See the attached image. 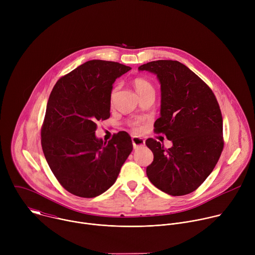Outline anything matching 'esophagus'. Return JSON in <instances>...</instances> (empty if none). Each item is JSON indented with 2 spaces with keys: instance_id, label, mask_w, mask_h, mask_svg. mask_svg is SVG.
<instances>
[{
  "instance_id": "esophagus-1",
  "label": "esophagus",
  "mask_w": 255,
  "mask_h": 255,
  "mask_svg": "<svg viewBox=\"0 0 255 255\" xmlns=\"http://www.w3.org/2000/svg\"><path fill=\"white\" fill-rule=\"evenodd\" d=\"M132 144H133L134 149H136V148L144 146L145 140L143 138H140V137H132Z\"/></svg>"
}]
</instances>
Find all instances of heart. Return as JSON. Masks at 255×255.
I'll list each match as a JSON object with an SVG mask.
<instances>
[{"mask_svg": "<svg viewBox=\"0 0 255 255\" xmlns=\"http://www.w3.org/2000/svg\"><path fill=\"white\" fill-rule=\"evenodd\" d=\"M133 85H134V87H135V89H136V91H137L138 94H141V93H143V92H145V91L153 89V88H152V85H151L147 80L142 79V78H137V79H135L134 82H133ZM115 93H116V89H114V90L112 91V95H111L112 100H113V98H114V96H115ZM131 128H132L135 132H140V131L142 130V128H141V126H140V124H139L138 122H133V123H131Z\"/></svg>", "mask_w": 255, "mask_h": 255, "instance_id": "heart-1", "label": "heart"}]
</instances>
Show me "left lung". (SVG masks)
<instances>
[{
    "label": "left lung",
    "instance_id": "8db88e82",
    "mask_svg": "<svg viewBox=\"0 0 255 255\" xmlns=\"http://www.w3.org/2000/svg\"><path fill=\"white\" fill-rule=\"evenodd\" d=\"M138 69L153 72L160 82V117L154 131L172 142V147L165 148L153 138L146 140L153 153L146 174L170 196L188 195L204 183L222 153L220 106L210 87L179 61H150Z\"/></svg>",
    "mask_w": 255,
    "mask_h": 255
}]
</instances>
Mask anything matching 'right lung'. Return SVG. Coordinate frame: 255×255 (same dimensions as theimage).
I'll return each instance as SVG.
<instances>
[{
    "instance_id": "add662e5",
    "label": "right lung",
    "mask_w": 255,
    "mask_h": 255,
    "mask_svg": "<svg viewBox=\"0 0 255 255\" xmlns=\"http://www.w3.org/2000/svg\"><path fill=\"white\" fill-rule=\"evenodd\" d=\"M131 68L94 59L60 78L49 96L41 146L58 183L70 194L94 198L110 188L133 149L121 131L103 141L97 123L110 118L112 85Z\"/></svg>"
}]
</instances>
